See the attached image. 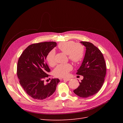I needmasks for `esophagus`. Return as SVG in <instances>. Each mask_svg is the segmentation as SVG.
Wrapping results in <instances>:
<instances>
[{
  "mask_svg": "<svg viewBox=\"0 0 123 123\" xmlns=\"http://www.w3.org/2000/svg\"><path fill=\"white\" fill-rule=\"evenodd\" d=\"M70 79H69V78H64V79H63V80H64V81H69Z\"/></svg>",
  "mask_w": 123,
  "mask_h": 123,
  "instance_id": "esophagus-1",
  "label": "esophagus"
}]
</instances>
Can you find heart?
Here are the masks:
<instances>
[{"label":"heart","mask_w":123,"mask_h":123,"mask_svg":"<svg viewBox=\"0 0 123 123\" xmlns=\"http://www.w3.org/2000/svg\"><path fill=\"white\" fill-rule=\"evenodd\" d=\"M58 48L63 53L67 54L69 59L74 63H79L84 55V48L81 43H75L73 41L60 43ZM46 59L49 65L53 66L55 61V51L52 50L48 54ZM72 65L69 63L58 65L53 71L54 75L58 77H66L72 70Z\"/></svg>","instance_id":"heart-1"}]
</instances>
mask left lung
<instances>
[{
  "label": "left lung",
  "mask_w": 123,
  "mask_h": 123,
  "mask_svg": "<svg viewBox=\"0 0 123 123\" xmlns=\"http://www.w3.org/2000/svg\"><path fill=\"white\" fill-rule=\"evenodd\" d=\"M86 47V53L77 75L83 76L80 85L74 93L82 98H87L96 94L102 88L106 74V65L101 51L92 43L81 41Z\"/></svg>",
  "instance_id": "1"
}]
</instances>
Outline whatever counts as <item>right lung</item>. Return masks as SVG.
<instances>
[{
	"instance_id": "obj_1",
	"label": "right lung",
	"mask_w": 123,
	"mask_h": 123,
	"mask_svg": "<svg viewBox=\"0 0 123 123\" xmlns=\"http://www.w3.org/2000/svg\"><path fill=\"white\" fill-rule=\"evenodd\" d=\"M57 46L55 42H44L31 44L19 57L17 74L19 83L25 92L34 99L47 98L55 91L59 79H52L44 84V79L50 71L45 62L50 52Z\"/></svg>"
}]
</instances>
